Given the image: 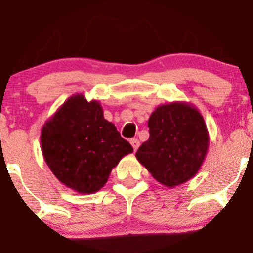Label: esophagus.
Wrapping results in <instances>:
<instances>
[{
	"mask_svg": "<svg viewBox=\"0 0 253 253\" xmlns=\"http://www.w3.org/2000/svg\"><path fill=\"white\" fill-rule=\"evenodd\" d=\"M131 144H132V147H133L134 151H137V148H138V147H139V141L137 138L131 139Z\"/></svg>",
	"mask_w": 253,
	"mask_h": 253,
	"instance_id": "esophagus-1",
	"label": "esophagus"
}]
</instances>
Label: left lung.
<instances>
[{"label":"left lung","instance_id":"obj_1","mask_svg":"<svg viewBox=\"0 0 253 253\" xmlns=\"http://www.w3.org/2000/svg\"><path fill=\"white\" fill-rule=\"evenodd\" d=\"M148 127L149 138L137 151V161L168 188L194 178L209 149V132L199 110L186 101L162 104L149 116Z\"/></svg>","mask_w":253,"mask_h":253}]
</instances>
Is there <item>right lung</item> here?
Instances as JSON below:
<instances>
[{
	"mask_svg": "<svg viewBox=\"0 0 253 253\" xmlns=\"http://www.w3.org/2000/svg\"><path fill=\"white\" fill-rule=\"evenodd\" d=\"M46 166L55 178L79 194H92L106 184L111 170L131 144L105 120L97 100L75 94L49 117L41 131Z\"/></svg>",
	"mask_w": 253,
	"mask_h": 253,
	"instance_id": "right-lung-1",
	"label": "right lung"
}]
</instances>
